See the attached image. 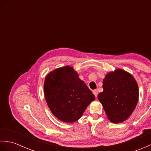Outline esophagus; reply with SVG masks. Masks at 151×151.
Returning <instances> with one entry per match:
<instances>
[{
	"label": "esophagus",
	"mask_w": 151,
	"mask_h": 151,
	"mask_svg": "<svg viewBox=\"0 0 151 151\" xmlns=\"http://www.w3.org/2000/svg\"><path fill=\"white\" fill-rule=\"evenodd\" d=\"M93 94L95 95V97H97V95H98V91H97V89H95V90L93 91Z\"/></svg>",
	"instance_id": "obj_1"
}]
</instances>
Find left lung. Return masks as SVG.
<instances>
[{
  "label": "left lung",
  "instance_id": "1",
  "mask_svg": "<svg viewBox=\"0 0 151 151\" xmlns=\"http://www.w3.org/2000/svg\"><path fill=\"white\" fill-rule=\"evenodd\" d=\"M103 91L98 95L109 120L122 123L129 118L136 108L139 89L134 76L121 69L106 74L103 79Z\"/></svg>",
  "mask_w": 151,
  "mask_h": 151
}]
</instances>
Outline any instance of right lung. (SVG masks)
<instances>
[{"label":"right lung","mask_w":151,"mask_h":151,"mask_svg":"<svg viewBox=\"0 0 151 151\" xmlns=\"http://www.w3.org/2000/svg\"><path fill=\"white\" fill-rule=\"evenodd\" d=\"M44 95L50 110L58 119L74 123L82 117L95 95L73 67L54 69L46 76Z\"/></svg>","instance_id":"1"}]
</instances>
